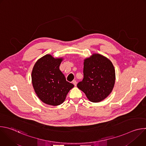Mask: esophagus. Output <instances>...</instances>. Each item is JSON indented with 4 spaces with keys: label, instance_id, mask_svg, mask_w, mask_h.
Here are the masks:
<instances>
[{
    "label": "esophagus",
    "instance_id": "obj_1",
    "mask_svg": "<svg viewBox=\"0 0 146 146\" xmlns=\"http://www.w3.org/2000/svg\"><path fill=\"white\" fill-rule=\"evenodd\" d=\"M72 83L74 84V86H76V85H77V82H76V80H73V81H72Z\"/></svg>",
    "mask_w": 146,
    "mask_h": 146
}]
</instances>
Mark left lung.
Instances as JSON below:
<instances>
[{"mask_svg": "<svg viewBox=\"0 0 146 146\" xmlns=\"http://www.w3.org/2000/svg\"><path fill=\"white\" fill-rule=\"evenodd\" d=\"M84 78L77 87L88 100L98 103L106 99L114 88L115 73L112 62L106 56L93 54L84 60Z\"/></svg>", "mask_w": 146, "mask_h": 146, "instance_id": "left-lung-1", "label": "left lung"}]
</instances>
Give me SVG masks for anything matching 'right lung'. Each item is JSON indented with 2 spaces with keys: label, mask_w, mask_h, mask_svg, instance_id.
I'll use <instances>...</instances> for the list:
<instances>
[{
  "label": "right lung",
  "mask_w": 146,
  "mask_h": 146,
  "mask_svg": "<svg viewBox=\"0 0 146 146\" xmlns=\"http://www.w3.org/2000/svg\"><path fill=\"white\" fill-rule=\"evenodd\" d=\"M63 58L47 54L35 63L32 72L33 87L38 98L48 105L58 106L63 103L74 85L66 80L59 70Z\"/></svg>",
  "instance_id": "obj_1"
}]
</instances>
